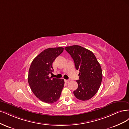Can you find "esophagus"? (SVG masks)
Masks as SVG:
<instances>
[{
  "mask_svg": "<svg viewBox=\"0 0 129 129\" xmlns=\"http://www.w3.org/2000/svg\"><path fill=\"white\" fill-rule=\"evenodd\" d=\"M70 80H65V82H66V83H68V82H70Z\"/></svg>",
  "mask_w": 129,
  "mask_h": 129,
  "instance_id": "34e87169",
  "label": "esophagus"
}]
</instances>
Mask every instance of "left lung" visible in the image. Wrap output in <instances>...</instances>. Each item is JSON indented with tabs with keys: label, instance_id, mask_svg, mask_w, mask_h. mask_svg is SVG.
Returning <instances> with one entry per match:
<instances>
[{
	"label": "left lung",
	"instance_id": "obj_1",
	"mask_svg": "<svg viewBox=\"0 0 129 129\" xmlns=\"http://www.w3.org/2000/svg\"><path fill=\"white\" fill-rule=\"evenodd\" d=\"M73 58L76 69L79 71V79L76 81L78 87L73 92L78 99L86 101L93 97L100 87L102 72L100 64L94 54L80 45L65 48Z\"/></svg>",
	"mask_w": 129,
	"mask_h": 129
}]
</instances>
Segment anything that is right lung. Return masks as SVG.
Listing matches in <instances>:
<instances>
[{
	"mask_svg": "<svg viewBox=\"0 0 129 129\" xmlns=\"http://www.w3.org/2000/svg\"><path fill=\"white\" fill-rule=\"evenodd\" d=\"M63 47L48 48L33 60L28 72V81L30 89L41 101L47 103L56 102L64 86L63 79L49 77L53 71L52 63L63 52Z\"/></svg>",
	"mask_w": 129,
	"mask_h": 129,
	"instance_id": "obj_1",
	"label": "right lung"
}]
</instances>
